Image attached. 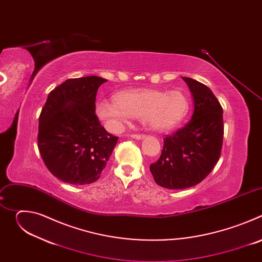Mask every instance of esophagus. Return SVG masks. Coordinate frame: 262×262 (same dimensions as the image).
Returning <instances> with one entry per match:
<instances>
[{"label":"esophagus","mask_w":262,"mask_h":262,"mask_svg":"<svg viewBox=\"0 0 262 262\" xmlns=\"http://www.w3.org/2000/svg\"><path fill=\"white\" fill-rule=\"evenodd\" d=\"M130 137L134 138V139H137V140H141V139L145 138V135H142V134H133Z\"/></svg>","instance_id":"obj_1"}]
</instances>
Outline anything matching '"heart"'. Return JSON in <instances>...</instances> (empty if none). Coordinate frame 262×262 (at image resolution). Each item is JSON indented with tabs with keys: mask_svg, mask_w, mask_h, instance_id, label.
<instances>
[{
	"mask_svg": "<svg viewBox=\"0 0 262 262\" xmlns=\"http://www.w3.org/2000/svg\"><path fill=\"white\" fill-rule=\"evenodd\" d=\"M114 101L97 100L95 114L111 133H120L130 118H139L144 126L157 132L176 127L190 110L189 98L180 91L135 89L120 91Z\"/></svg>",
	"mask_w": 262,
	"mask_h": 262,
	"instance_id": "heart-1",
	"label": "heart"
}]
</instances>
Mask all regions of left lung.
Here are the masks:
<instances>
[{
	"instance_id": "left-lung-1",
	"label": "left lung",
	"mask_w": 262,
	"mask_h": 262,
	"mask_svg": "<svg viewBox=\"0 0 262 262\" xmlns=\"http://www.w3.org/2000/svg\"><path fill=\"white\" fill-rule=\"evenodd\" d=\"M194 99V113L182 128L167 136L158 162L150 165L156 182L170 190L201 182L217 163L224 136L223 107L212 91L191 78H182Z\"/></svg>"
}]
</instances>
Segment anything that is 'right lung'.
Instances as JSON below:
<instances>
[{
    "label": "right lung",
    "mask_w": 262,
    "mask_h": 262,
    "mask_svg": "<svg viewBox=\"0 0 262 262\" xmlns=\"http://www.w3.org/2000/svg\"><path fill=\"white\" fill-rule=\"evenodd\" d=\"M90 76L69 79L52 90L39 116L38 148L49 171L70 184L96 181L118 137L107 133L95 114L99 86Z\"/></svg>",
    "instance_id": "right-lung-1"
}]
</instances>
